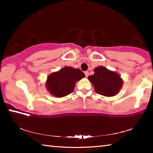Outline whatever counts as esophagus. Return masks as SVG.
I'll use <instances>...</instances> for the list:
<instances>
[{"mask_svg": "<svg viewBox=\"0 0 153 153\" xmlns=\"http://www.w3.org/2000/svg\"><path fill=\"white\" fill-rule=\"evenodd\" d=\"M84 74H85V76H86V77H88V71H85Z\"/></svg>", "mask_w": 153, "mask_h": 153, "instance_id": "obj_1", "label": "esophagus"}]
</instances>
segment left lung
Listing matches in <instances>:
<instances>
[{
    "label": "left lung",
    "instance_id": "obj_1",
    "mask_svg": "<svg viewBox=\"0 0 153 153\" xmlns=\"http://www.w3.org/2000/svg\"><path fill=\"white\" fill-rule=\"evenodd\" d=\"M94 74L88 76V79L94 87L95 92L105 97H113L120 92L123 80L118 74L99 66L94 69Z\"/></svg>",
    "mask_w": 153,
    "mask_h": 153
}]
</instances>
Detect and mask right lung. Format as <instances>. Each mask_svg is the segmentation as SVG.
<instances>
[{
    "mask_svg": "<svg viewBox=\"0 0 153 153\" xmlns=\"http://www.w3.org/2000/svg\"><path fill=\"white\" fill-rule=\"evenodd\" d=\"M85 77L79 69L65 67L60 70L51 74L47 77L46 88L54 97H65L74 91L76 82Z\"/></svg>",
    "mask_w": 153,
    "mask_h": 153,
    "instance_id": "add662e5",
    "label": "right lung"
}]
</instances>
